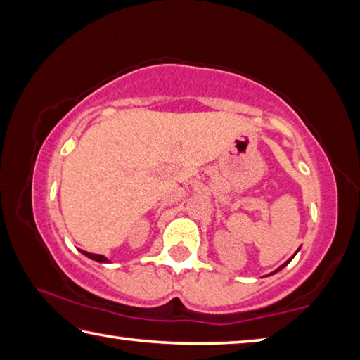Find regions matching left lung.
Here are the masks:
<instances>
[{"mask_svg": "<svg viewBox=\"0 0 360 360\" xmlns=\"http://www.w3.org/2000/svg\"><path fill=\"white\" fill-rule=\"evenodd\" d=\"M298 251H300V248H298V249H297V252H298ZM294 255H295V254H294ZM290 260H292V259H290ZM290 260H288V262H285V264H283V265H281V266H279V268H276V270H275V271H273V273H270V275H275V273H278V271H279V270H283V268H284V266H285V265H288V264H289V262H290Z\"/></svg>", "mask_w": 360, "mask_h": 360, "instance_id": "left-lung-1", "label": "left lung"}]
</instances>
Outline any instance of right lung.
<instances>
[{
	"mask_svg": "<svg viewBox=\"0 0 360 360\" xmlns=\"http://www.w3.org/2000/svg\"><path fill=\"white\" fill-rule=\"evenodd\" d=\"M84 255H87L89 259H92V260H96V262H100V264H103V262H109L105 255H100V254H92V252H87V251H81Z\"/></svg>",
	"mask_w": 360,
	"mask_h": 360,
	"instance_id": "1",
	"label": "right lung"
}]
</instances>
